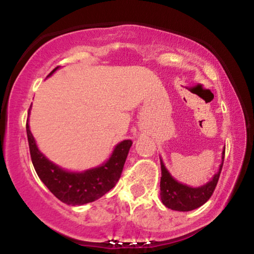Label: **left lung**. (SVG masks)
<instances>
[{"mask_svg": "<svg viewBox=\"0 0 254 254\" xmlns=\"http://www.w3.org/2000/svg\"><path fill=\"white\" fill-rule=\"evenodd\" d=\"M224 150H226V148H224ZM224 150L222 153V164L220 165V170L210 182L200 186V188H190V186L177 182L171 176L170 172L166 170L165 165L161 161V182H160L161 192H160V196H161L162 203L172 210L190 211L199 208L204 203L208 202L209 198L214 193L221 171H222Z\"/></svg>", "mask_w": 254, "mask_h": 254, "instance_id": "obj_1", "label": "left lung"}]
</instances>
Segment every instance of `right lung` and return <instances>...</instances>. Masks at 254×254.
I'll return each mask as SVG.
<instances>
[{
    "mask_svg": "<svg viewBox=\"0 0 254 254\" xmlns=\"http://www.w3.org/2000/svg\"><path fill=\"white\" fill-rule=\"evenodd\" d=\"M57 68H55L49 74V76ZM26 131H27L32 164L38 177L61 202L69 205H82V204L94 202L107 193L111 189L115 188L122 176L125 160L132 144V141L125 139L116 145L109 161L105 162L104 165L82 173H72L52 164L40 153L30 130L28 119L26 123Z\"/></svg>",
    "mask_w": 254,
    "mask_h": 254,
    "instance_id": "1",
    "label": "right lung"
}]
</instances>
